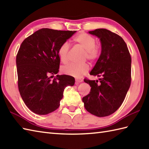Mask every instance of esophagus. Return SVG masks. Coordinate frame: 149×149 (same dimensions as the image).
<instances>
[{"label":"esophagus","instance_id":"1","mask_svg":"<svg viewBox=\"0 0 149 149\" xmlns=\"http://www.w3.org/2000/svg\"><path fill=\"white\" fill-rule=\"evenodd\" d=\"M83 81V79H75V84H79V83H81Z\"/></svg>","mask_w":149,"mask_h":149}]
</instances>
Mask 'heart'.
<instances>
[{"label": "heart", "instance_id": "obj_1", "mask_svg": "<svg viewBox=\"0 0 149 149\" xmlns=\"http://www.w3.org/2000/svg\"><path fill=\"white\" fill-rule=\"evenodd\" d=\"M74 42L82 49L85 50L84 58L93 61L99 58L101 49L100 46L96 45V40L94 37L86 33H81L74 39ZM69 44L64 42L59 46L58 54L61 63L66 64L68 62ZM89 70V66L86 63L81 65L70 64L62 68V72L65 74L70 76L80 78L86 74Z\"/></svg>", "mask_w": 149, "mask_h": 149}]
</instances>
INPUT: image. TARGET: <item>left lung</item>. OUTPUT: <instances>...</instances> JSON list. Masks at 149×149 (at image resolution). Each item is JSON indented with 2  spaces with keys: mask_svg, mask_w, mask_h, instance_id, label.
Here are the masks:
<instances>
[{
  "mask_svg": "<svg viewBox=\"0 0 149 149\" xmlns=\"http://www.w3.org/2000/svg\"><path fill=\"white\" fill-rule=\"evenodd\" d=\"M89 33L100 38L102 50L90 75L99 81L85 79L91 90L83 98L88 112L99 117L111 115L122 105L131 82V57L124 40L106 29Z\"/></svg>",
  "mask_w": 149,
  "mask_h": 149,
  "instance_id": "obj_1",
  "label": "left lung"
}]
</instances>
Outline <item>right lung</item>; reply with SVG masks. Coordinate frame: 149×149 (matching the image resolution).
Segmentation results:
<instances>
[{
	"label": "right lung",
	"instance_id": "right-lung-1",
	"mask_svg": "<svg viewBox=\"0 0 149 149\" xmlns=\"http://www.w3.org/2000/svg\"><path fill=\"white\" fill-rule=\"evenodd\" d=\"M76 31H58L43 28L22 43L16 58L18 86L25 104L38 115H47L60 105L63 91L74 86L75 79L59 72L58 50Z\"/></svg>",
	"mask_w": 149,
	"mask_h": 149
}]
</instances>
